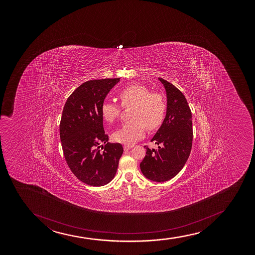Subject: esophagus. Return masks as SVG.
I'll list each match as a JSON object with an SVG mask.
<instances>
[{
	"mask_svg": "<svg viewBox=\"0 0 255 255\" xmlns=\"http://www.w3.org/2000/svg\"><path fill=\"white\" fill-rule=\"evenodd\" d=\"M132 145H128V144H125L123 148H124V150H128V149H132Z\"/></svg>",
	"mask_w": 255,
	"mask_h": 255,
	"instance_id": "1",
	"label": "esophagus"
}]
</instances>
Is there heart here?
<instances>
[{"label": "heart", "instance_id": "obj_1", "mask_svg": "<svg viewBox=\"0 0 255 255\" xmlns=\"http://www.w3.org/2000/svg\"><path fill=\"white\" fill-rule=\"evenodd\" d=\"M118 98L121 106L126 108L132 106L129 117L131 120L124 123L113 133L112 138L117 143L131 144L144 134V130L153 131L163 122L167 104L159 93H150L149 88L132 84L122 89ZM122 109L117 104L103 103L101 115L107 123H114L120 117Z\"/></svg>", "mask_w": 255, "mask_h": 255}]
</instances>
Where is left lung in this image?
I'll return each instance as SVG.
<instances>
[{"label": "left lung", "mask_w": 255, "mask_h": 255, "mask_svg": "<svg viewBox=\"0 0 255 255\" xmlns=\"http://www.w3.org/2000/svg\"><path fill=\"white\" fill-rule=\"evenodd\" d=\"M167 93V114L151 139L158 145L149 149L141 161L140 169L147 179L164 182L173 179L189 158L192 139V115L187 100L180 90L162 78H158Z\"/></svg>", "instance_id": "1"}]
</instances>
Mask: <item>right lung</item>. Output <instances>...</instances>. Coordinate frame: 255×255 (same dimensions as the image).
Returning <instances> with one entry per match:
<instances>
[{
    "instance_id": "add662e5",
    "label": "right lung",
    "mask_w": 255,
    "mask_h": 255,
    "mask_svg": "<svg viewBox=\"0 0 255 255\" xmlns=\"http://www.w3.org/2000/svg\"><path fill=\"white\" fill-rule=\"evenodd\" d=\"M120 78L91 80L82 83L65 103L59 134L65 161L77 179L91 186L112 181L123 155L121 143H108L103 127L101 106ZM102 143L106 145L100 149Z\"/></svg>"
}]
</instances>
